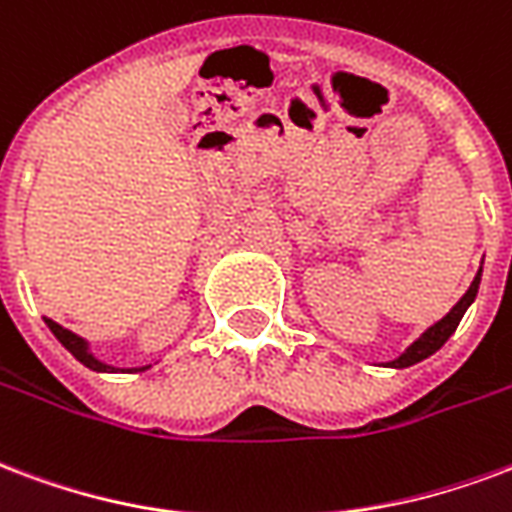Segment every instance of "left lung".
<instances>
[{
  "label": "left lung",
  "instance_id": "1",
  "mask_svg": "<svg viewBox=\"0 0 512 512\" xmlns=\"http://www.w3.org/2000/svg\"><path fill=\"white\" fill-rule=\"evenodd\" d=\"M480 274H483V266H480L478 276L472 279V285H469V290L461 298H458V304L450 309L442 320H437V323L431 325V328H426V331L420 333L418 339L407 347V350L401 352L396 361H388L385 366L388 369H407V366H415V363L426 361L429 355H434V352L442 347V344L448 342L450 336L456 333L458 323H461V317H464V312H467L469 306H472V301H475V295H478V287H480Z\"/></svg>",
  "mask_w": 512,
  "mask_h": 512
}]
</instances>
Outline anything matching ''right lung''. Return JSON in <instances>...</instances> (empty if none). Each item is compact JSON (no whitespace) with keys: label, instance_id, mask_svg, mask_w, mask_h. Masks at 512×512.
I'll list each match as a JSON object with an SVG mask.
<instances>
[{"label":"right lung","instance_id":"right-lung-1","mask_svg":"<svg viewBox=\"0 0 512 512\" xmlns=\"http://www.w3.org/2000/svg\"><path fill=\"white\" fill-rule=\"evenodd\" d=\"M45 325H48L56 339H59L67 350L73 352L83 366H89L92 372H146V369H149V366H138V369H116V366H111V363H102L100 358H94L92 352H89V342L81 339L78 333L67 331V328H62L59 323H54V320H45Z\"/></svg>","mask_w":512,"mask_h":512}]
</instances>
